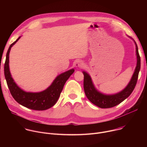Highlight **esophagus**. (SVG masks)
<instances>
[{
	"mask_svg": "<svg viewBox=\"0 0 147 147\" xmlns=\"http://www.w3.org/2000/svg\"><path fill=\"white\" fill-rule=\"evenodd\" d=\"M75 65L77 67L82 68V67H84V62L81 60H78L76 62Z\"/></svg>",
	"mask_w": 147,
	"mask_h": 147,
	"instance_id": "34e87169",
	"label": "esophagus"
}]
</instances>
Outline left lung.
Returning <instances> with one entry per match:
<instances>
[{
  "mask_svg": "<svg viewBox=\"0 0 147 147\" xmlns=\"http://www.w3.org/2000/svg\"><path fill=\"white\" fill-rule=\"evenodd\" d=\"M135 43L137 57V66L128 86L120 92L112 95H107L99 92L95 88L90 76L86 72L83 71L84 76V92L87 98L95 105L100 108H110L114 107L129 97L133 91L137 82L141 67L140 56L136 42Z\"/></svg>",
  "mask_w": 147,
  "mask_h": 147,
  "instance_id": "left-lung-1",
  "label": "left lung"
}]
</instances>
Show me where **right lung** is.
I'll use <instances>...</instances> for the list:
<instances>
[{"label":"right lung","instance_id":"1","mask_svg":"<svg viewBox=\"0 0 147 147\" xmlns=\"http://www.w3.org/2000/svg\"><path fill=\"white\" fill-rule=\"evenodd\" d=\"M20 36L10 45L6 54L4 66L5 76L10 92L13 98L20 105L27 108L35 111H44L51 107L57 101L66 81L74 73L71 69L58 76L52 85L46 90L36 93L26 92L20 88L12 78L9 67V53L11 48L14 45Z\"/></svg>","mask_w":147,"mask_h":147}]
</instances>
